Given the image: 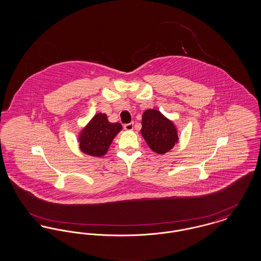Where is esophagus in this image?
Here are the masks:
<instances>
[{
  "mask_svg": "<svg viewBox=\"0 0 261 261\" xmlns=\"http://www.w3.org/2000/svg\"><path fill=\"white\" fill-rule=\"evenodd\" d=\"M133 128H134V123H133V122L128 123V124H124V129L125 130H127V131L133 130Z\"/></svg>",
  "mask_w": 261,
  "mask_h": 261,
  "instance_id": "esophagus-1",
  "label": "esophagus"
}]
</instances>
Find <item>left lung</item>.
Returning <instances> with one entry per match:
<instances>
[{
    "label": "left lung",
    "instance_id": "obj_1",
    "mask_svg": "<svg viewBox=\"0 0 261 261\" xmlns=\"http://www.w3.org/2000/svg\"><path fill=\"white\" fill-rule=\"evenodd\" d=\"M141 134L149 149L164 154L178 143V129L173 121L158 110H147L143 113Z\"/></svg>",
    "mask_w": 261,
    "mask_h": 261
}]
</instances>
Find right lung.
Segmentation results:
<instances>
[{
	"label": "right lung",
	"mask_w": 261,
	"mask_h": 261,
	"mask_svg": "<svg viewBox=\"0 0 261 261\" xmlns=\"http://www.w3.org/2000/svg\"><path fill=\"white\" fill-rule=\"evenodd\" d=\"M121 130L120 123L109 122L106 113H96L78 134L79 149L88 155L103 156L113 139Z\"/></svg>",
	"instance_id": "obj_1"
}]
</instances>
